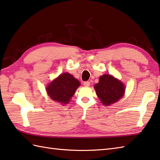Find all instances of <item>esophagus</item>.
I'll list each match as a JSON object with an SVG mask.
<instances>
[{
  "instance_id": "34e87169",
  "label": "esophagus",
  "mask_w": 160,
  "mask_h": 160,
  "mask_svg": "<svg viewBox=\"0 0 160 160\" xmlns=\"http://www.w3.org/2000/svg\"><path fill=\"white\" fill-rule=\"evenodd\" d=\"M84 85L85 87H89L90 86V82H88V81H86V82H84Z\"/></svg>"
}]
</instances>
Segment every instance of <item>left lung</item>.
I'll return each mask as SVG.
<instances>
[{
    "label": "left lung",
    "instance_id": "obj_1",
    "mask_svg": "<svg viewBox=\"0 0 160 160\" xmlns=\"http://www.w3.org/2000/svg\"><path fill=\"white\" fill-rule=\"evenodd\" d=\"M94 88L99 100L106 106L118 102L125 91L124 84L109 74L100 76L99 82L95 84Z\"/></svg>",
    "mask_w": 160,
    "mask_h": 160
}]
</instances>
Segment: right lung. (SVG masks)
Segmentation results:
<instances>
[{
    "label": "right lung",
    "instance_id": "add662e5",
    "mask_svg": "<svg viewBox=\"0 0 160 160\" xmlns=\"http://www.w3.org/2000/svg\"><path fill=\"white\" fill-rule=\"evenodd\" d=\"M80 85V82L69 73H61L46 88L48 95L54 102L67 104Z\"/></svg>",
    "mask_w": 160,
    "mask_h": 160
}]
</instances>
